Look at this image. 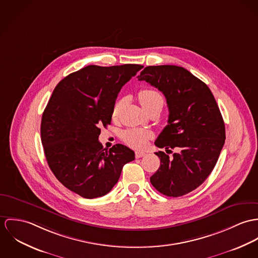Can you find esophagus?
I'll return each instance as SVG.
<instances>
[{"label": "esophagus", "instance_id": "esophagus-1", "mask_svg": "<svg viewBox=\"0 0 258 258\" xmlns=\"http://www.w3.org/2000/svg\"><path fill=\"white\" fill-rule=\"evenodd\" d=\"M145 152L144 151H142V150H137L136 151V157L137 158H141V157H143V156H145Z\"/></svg>", "mask_w": 258, "mask_h": 258}]
</instances>
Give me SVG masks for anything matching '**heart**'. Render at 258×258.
<instances>
[{
  "instance_id": "1",
  "label": "heart",
  "mask_w": 258,
  "mask_h": 258,
  "mask_svg": "<svg viewBox=\"0 0 258 258\" xmlns=\"http://www.w3.org/2000/svg\"><path fill=\"white\" fill-rule=\"evenodd\" d=\"M139 101L144 110L148 109L149 107L156 105V104H163V97L162 95L155 89L152 88H144L139 92ZM123 106V99L118 100L114 106L113 115L116 116L118 115L121 107ZM151 134L148 131L133 128L124 132L123 134V141L127 144L136 147H141L144 145L146 141L150 139Z\"/></svg>"
}]
</instances>
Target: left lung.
<instances>
[{
	"label": "left lung",
	"instance_id": "8db88e82",
	"mask_svg": "<svg viewBox=\"0 0 258 258\" xmlns=\"http://www.w3.org/2000/svg\"><path fill=\"white\" fill-rule=\"evenodd\" d=\"M138 78L161 91L169 110L168 124L154 143L166 153L155 152L160 166L150 182L165 196L186 195L213 171L225 144L220 109L209 87L183 67L147 66ZM174 148L177 152L169 157Z\"/></svg>",
	"mask_w": 258,
	"mask_h": 258
}]
</instances>
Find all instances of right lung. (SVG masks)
Instances as JSON below:
<instances>
[{
	"label": "right lung",
	"instance_id": "add662e5",
	"mask_svg": "<svg viewBox=\"0 0 258 258\" xmlns=\"http://www.w3.org/2000/svg\"><path fill=\"white\" fill-rule=\"evenodd\" d=\"M143 68L139 64L89 65L62 79L42 114L40 135L46 161L58 181L86 199L108 194L135 152L99 142L101 126L111 123L121 87Z\"/></svg>",
	"mask_w": 258,
	"mask_h": 258
}]
</instances>
